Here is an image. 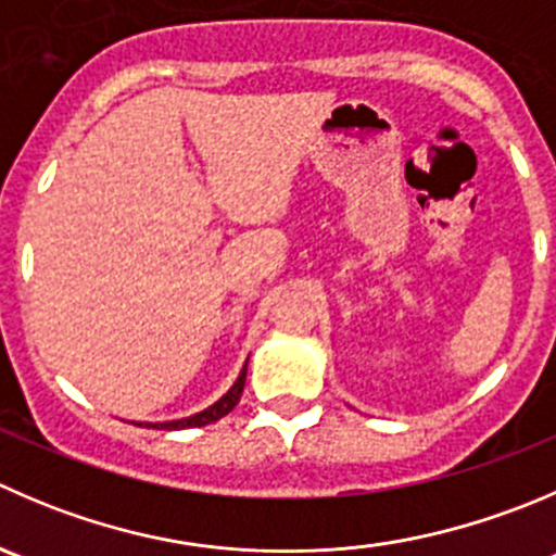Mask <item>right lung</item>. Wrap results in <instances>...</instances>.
I'll list each match as a JSON object with an SVG mask.
<instances>
[{
	"instance_id": "add662e5",
	"label": "right lung",
	"mask_w": 556,
	"mask_h": 556,
	"mask_svg": "<svg viewBox=\"0 0 556 556\" xmlns=\"http://www.w3.org/2000/svg\"><path fill=\"white\" fill-rule=\"evenodd\" d=\"M244 380H247V364L244 369H241L239 380L233 382V388H230L228 393H225L219 402H214L212 407H206L203 413H195L190 415V418H181V421H165V424H149V427L154 429H195V427H206V424H214L219 421V418H225V415L230 413V409L239 404L241 399V391H244Z\"/></svg>"
}]
</instances>
